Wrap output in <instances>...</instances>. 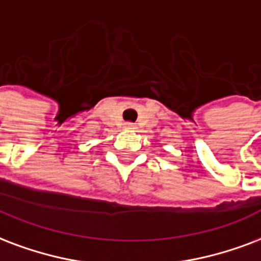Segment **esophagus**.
I'll list each match as a JSON object with an SVG mask.
<instances>
[{
	"label": "esophagus",
	"mask_w": 261,
	"mask_h": 261,
	"mask_svg": "<svg viewBox=\"0 0 261 261\" xmlns=\"http://www.w3.org/2000/svg\"><path fill=\"white\" fill-rule=\"evenodd\" d=\"M124 128H126V130H134L135 124L134 123H126V124H124Z\"/></svg>",
	"instance_id": "34e87169"
}]
</instances>
